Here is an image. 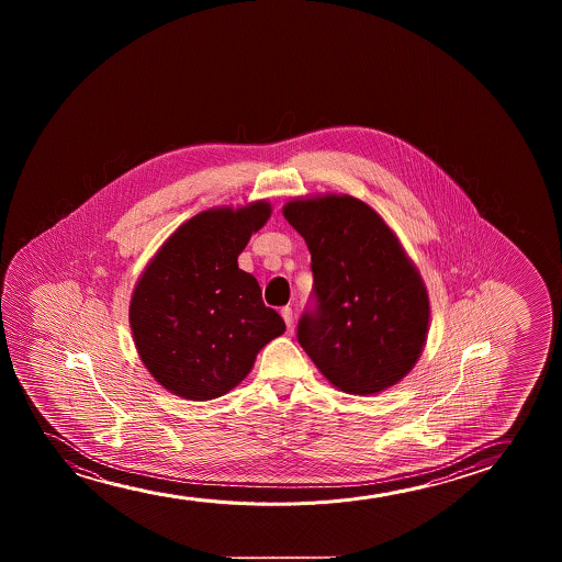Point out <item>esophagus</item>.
<instances>
[{
    "instance_id": "obj_1",
    "label": "esophagus",
    "mask_w": 562,
    "mask_h": 562,
    "mask_svg": "<svg viewBox=\"0 0 562 562\" xmlns=\"http://www.w3.org/2000/svg\"><path fill=\"white\" fill-rule=\"evenodd\" d=\"M280 315H282V318H284L285 326H288V328H292V326H293L292 307H282V311H280Z\"/></svg>"
}]
</instances>
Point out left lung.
I'll return each mask as SVG.
<instances>
[{"instance_id": "8db88e82", "label": "left lung", "mask_w": 562, "mask_h": 562, "mask_svg": "<svg viewBox=\"0 0 562 562\" xmlns=\"http://www.w3.org/2000/svg\"><path fill=\"white\" fill-rule=\"evenodd\" d=\"M284 216L307 241L313 292L297 341L341 392L397 384L423 353L428 293L384 221L349 195L290 201Z\"/></svg>"}]
</instances>
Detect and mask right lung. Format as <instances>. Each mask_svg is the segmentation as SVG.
Segmentation results:
<instances>
[{
    "label": "right lung",
    "mask_w": 562,
    "mask_h": 562,
    "mask_svg": "<svg viewBox=\"0 0 562 562\" xmlns=\"http://www.w3.org/2000/svg\"><path fill=\"white\" fill-rule=\"evenodd\" d=\"M270 205L211 209L182 224L149 262L131 301V328L151 376L184 400L221 397L247 376L259 349L284 334L238 255Z\"/></svg>",
    "instance_id": "1"
}]
</instances>
